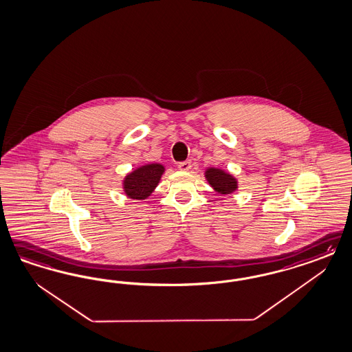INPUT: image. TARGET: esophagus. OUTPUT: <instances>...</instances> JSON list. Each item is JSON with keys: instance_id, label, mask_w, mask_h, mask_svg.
I'll use <instances>...</instances> for the list:
<instances>
[{"instance_id": "esophagus-1", "label": "esophagus", "mask_w": 352, "mask_h": 352, "mask_svg": "<svg viewBox=\"0 0 352 352\" xmlns=\"http://www.w3.org/2000/svg\"><path fill=\"white\" fill-rule=\"evenodd\" d=\"M177 168L180 170H189L192 168V162H190V160L180 162V163L177 164Z\"/></svg>"}]
</instances>
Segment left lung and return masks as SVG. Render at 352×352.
Returning a JSON list of instances; mask_svg holds the SVG:
<instances>
[{"instance_id": "8db88e82", "label": "left lung", "mask_w": 352, "mask_h": 352, "mask_svg": "<svg viewBox=\"0 0 352 352\" xmlns=\"http://www.w3.org/2000/svg\"><path fill=\"white\" fill-rule=\"evenodd\" d=\"M206 179L219 193L229 194L237 189L236 179L224 170L208 168L206 170Z\"/></svg>"}]
</instances>
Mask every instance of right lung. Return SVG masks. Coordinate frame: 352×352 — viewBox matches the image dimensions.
<instances>
[{
	"instance_id": "add662e5",
	"label": "right lung",
	"mask_w": 352,
	"mask_h": 352,
	"mask_svg": "<svg viewBox=\"0 0 352 352\" xmlns=\"http://www.w3.org/2000/svg\"><path fill=\"white\" fill-rule=\"evenodd\" d=\"M164 167L158 163L146 164L133 170L125 177V194L133 199L148 198L154 188L158 185Z\"/></svg>"
}]
</instances>
